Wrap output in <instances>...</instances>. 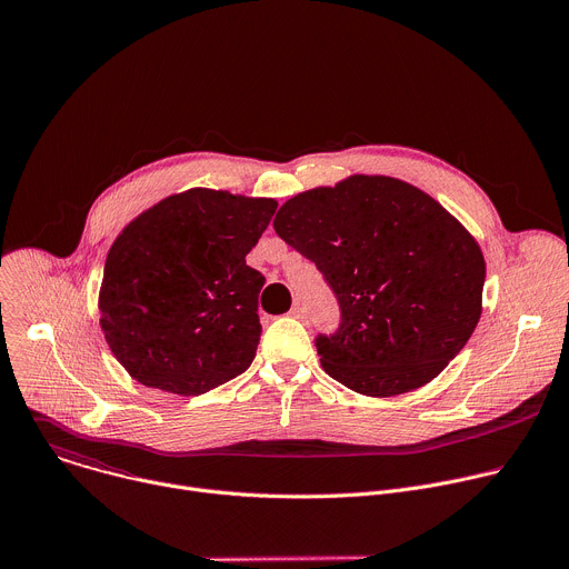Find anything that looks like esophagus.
<instances>
[{"label":"esophagus","mask_w":569,"mask_h":569,"mask_svg":"<svg viewBox=\"0 0 569 569\" xmlns=\"http://www.w3.org/2000/svg\"><path fill=\"white\" fill-rule=\"evenodd\" d=\"M290 315H292L295 319H306V310H303V306H301V303H295V306H292V310H290Z\"/></svg>","instance_id":"1"}]
</instances>
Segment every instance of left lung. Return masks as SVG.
Segmentation results:
<instances>
[{"label": "left lung", "mask_w": 569, "mask_h": 569, "mask_svg": "<svg viewBox=\"0 0 569 569\" xmlns=\"http://www.w3.org/2000/svg\"><path fill=\"white\" fill-rule=\"evenodd\" d=\"M274 231L333 288L342 321L315 340L323 371L387 398L428 385L466 347L481 315L483 254L426 191L349 176L290 198Z\"/></svg>", "instance_id": "obj_1"}]
</instances>
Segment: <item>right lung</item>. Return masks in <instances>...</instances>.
Returning <instances> with one entry per match:
<instances>
[{"label": "right lung", "instance_id": "obj_1", "mask_svg": "<svg viewBox=\"0 0 569 569\" xmlns=\"http://www.w3.org/2000/svg\"><path fill=\"white\" fill-rule=\"evenodd\" d=\"M274 209L272 198L189 189L121 229L99 312L110 351L137 382L198 396L252 365L266 277L246 257Z\"/></svg>", "mask_w": 569, "mask_h": 569}]
</instances>
